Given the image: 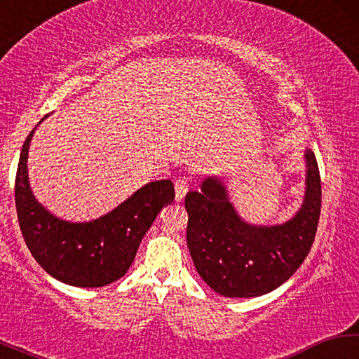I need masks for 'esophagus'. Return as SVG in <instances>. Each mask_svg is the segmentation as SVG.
I'll use <instances>...</instances> for the list:
<instances>
[{
  "label": "esophagus",
  "mask_w": 359,
  "mask_h": 359,
  "mask_svg": "<svg viewBox=\"0 0 359 359\" xmlns=\"http://www.w3.org/2000/svg\"><path fill=\"white\" fill-rule=\"evenodd\" d=\"M174 188H175V201L180 203L182 199L185 198V194L188 191V182H187V179L182 177L179 180H175Z\"/></svg>",
  "instance_id": "obj_1"
}]
</instances>
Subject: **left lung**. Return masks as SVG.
Listing matches in <instances>:
<instances>
[{"label":"left lung","instance_id":"obj_1","mask_svg":"<svg viewBox=\"0 0 359 359\" xmlns=\"http://www.w3.org/2000/svg\"><path fill=\"white\" fill-rule=\"evenodd\" d=\"M306 191L290 220L278 224L245 222L217 175L188 191L187 244L198 274L224 297H255L280 287L311 252L320 220L321 184L317 158L304 150Z\"/></svg>","mask_w":359,"mask_h":359}]
</instances>
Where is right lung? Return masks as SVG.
Masks as SVG:
<instances>
[{"mask_svg":"<svg viewBox=\"0 0 359 359\" xmlns=\"http://www.w3.org/2000/svg\"><path fill=\"white\" fill-rule=\"evenodd\" d=\"M22 147L15 177V208L29 252L47 274L81 288L118 280L135 261L145 233L165 205L174 201L171 180L149 182L106 215L90 222H68L48 212L33 194L28 179V150L34 131Z\"/></svg>","mask_w":359,"mask_h":359,"instance_id":"right-lung-1","label":"right lung"}]
</instances>
